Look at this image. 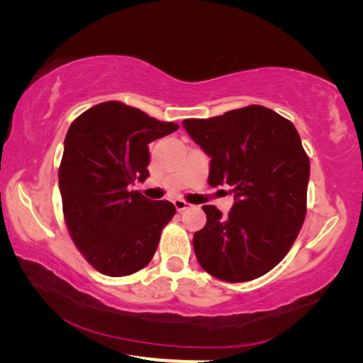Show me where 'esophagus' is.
Returning a JSON list of instances; mask_svg holds the SVG:
<instances>
[{"mask_svg":"<svg viewBox=\"0 0 363 363\" xmlns=\"http://www.w3.org/2000/svg\"><path fill=\"white\" fill-rule=\"evenodd\" d=\"M174 206H176V210H177V211L182 213L184 210H187V208H189V203H187L186 200L177 199V200H174Z\"/></svg>","mask_w":363,"mask_h":363,"instance_id":"1","label":"esophagus"}]
</instances>
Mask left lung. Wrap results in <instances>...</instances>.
I'll return each instance as SVG.
<instances>
[{"label": "left lung", "mask_w": 363, "mask_h": 363, "mask_svg": "<svg viewBox=\"0 0 363 363\" xmlns=\"http://www.w3.org/2000/svg\"><path fill=\"white\" fill-rule=\"evenodd\" d=\"M182 125L211 157L210 186L229 184L235 194L225 218L214 205L201 206L206 225L194 235L199 264L230 284L261 277L286 256L306 219L311 164L296 128L262 106Z\"/></svg>", "instance_id": "1"}]
</instances>
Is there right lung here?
Here are the masks:
<instances>
[{
	"instance_id": "add662e5",
	"label": "right lung",
	"mask_w": 363,
	"mask_h": 363,
	"mask_svg": "<svg viewBox=\"0 0 363 363\" xmlns=\"http://www.w3.org/2000/svg\"><path fill=\"white\" fill-rule=\"evenodd\" d=\"M179 125L160 121L118 101L97 104L69 128L59 167L67 229L97 272L125 277L144 269L176 208L153 201L134 181L149 177V144Z\"/></svg>"
}]
</instances>
